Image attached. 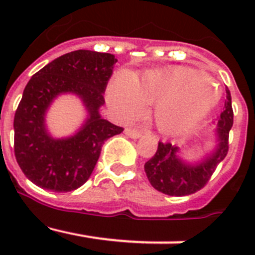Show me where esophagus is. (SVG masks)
Wrapping results in <instances>:
<instances>
[{"label":"esophagus","mask_w":255,"mask_h":255,"mask_svg":"<svg viewBox=\"0 0 255 255\" xmlns=\"http://www.w3.org/2000/svg\"><path fill=\"white\" fill-rule=\"evenodd\" d=\"M125 134L132 139H138V138H140L141 135H143V131L139 129H131V128H129V129L125 130Z\"/></svg>","instance_id":"esophagus-1"}]
</instances>
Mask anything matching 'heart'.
<instances>
[{"label": "heart", "instance_id": "b5f03b06", "mask_svg": "<svg viewBox=\"0 0 255 255\" xmlns=\"http://www.w3.org/2000/svg\"><path fill=\"white\" fill-rule=\"evenodd\" d=\"M110 103L125 115H135L143 103L155 105L154 119L164 134H180L197 125L220 100L211 78L190 67L150 70L132 79L121 73L108 91Z\"/></svg>", "mask_w": 255, "mask_h": 255}]
</instances>
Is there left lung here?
Wrapping results in <instances>:
<instances>
[{
  "label": "left lung",
  "mask_w": 255,
  "mask_h": 255,
  "mask_svg": "<svg viewBox=\"0 0 255 255\" xmlns=\"http://www.w3.org/2000/svg\"><path fill=\"white\" fill-rule=\"evenodd\" d=\"M234 124V111L231 106V94L226 89V101L224 111L218 120V144L215 152L198 164H188L177 157L179 148L171 143L159 141L157 152L149 161L145 162L144 170L155 190L171 197H184L197 193L207 185L220 162L229 152V134Z\"/></svg>",
  "instance_id": "1"
}]
</instances>
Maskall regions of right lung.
I'll return each mask as SVG.
<instances>
[{
	"label": "right lung",
	"mask_w": 255,
	"mask_h": 255,
	"mask_svg": "<svg viewBox=\"0 0 255 255\" xmlns=\"http://www.w3.org/2000/svg\"><path fill=\"white\" fill-rule=\"evenodd\" d=\"M116 62L111 53L78 49L31 76L13 117V152L33 184L56 193L80 188L91 177L105 141L124 131L100 115ZM62 93L82 98L88 119L74 137L53 139L46 132L44 116L51 101Z\"/></svg>",
	"instance_id": "1"
}]
</instances>
